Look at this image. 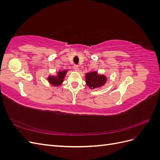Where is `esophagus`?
I'll return each mask as SVG.
<instances>
[{
    "mask_svg": "<svg viewBox=\"0 0 160 160\" xmlns=\"http://www.w3.org/2000/svg\"><path fill=\"white\" fill-rule=\"evenodd\" d=\"M73 69H74V71H77V72L79 71V67L77 66V65H74V66H73Z\"/></svg>",
    "mask_w": 160,
    "mask_h": 160,
    "instance_id": "obj_1",
    "label": "esophagus"
}]
</instances>
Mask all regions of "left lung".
Returning <instances> with one entry per match:
<instances>
[{"label":"left lung","mask_w":160,"mask_h":160,"mask_svg":"<svg viewBox=\"0 0 160 160\" xmlns=\"http://www.w3.org/2000/svg\"><path fill=\"white\" fill-rule=\"evenodd\" d=\"M85 77L86 85L91 90L102 88L107 82V77H106V75L103 74H99L96 71L87 72Z\"/></svg>","instance_id":"obj_1"}]
</instances>
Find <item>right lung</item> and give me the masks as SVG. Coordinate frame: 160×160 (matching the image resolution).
I'll use <instances>...</instances> for the list:
<instances>
[{
  "label": "right lung",
  "mask_w": 160,
  "mask_h": 160,
  "mask_svg": "<svg viewBox=\"0 0 160 160\" xmlns=\"http://www.w3.org/2000/svg\"><path fill=\"white\" fill-rule=\"evenodd\" d=\"M68 72V70L65 69L57 72L56 75H49L47 77V80L49 83L55 87H59L63 83L65 77Z\"/></svg>",
  "instance_id": "1"
}]
</instances>
